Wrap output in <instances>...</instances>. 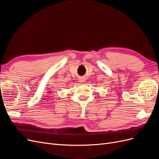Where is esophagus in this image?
<instances>
[{
  "instance_id": "obj_1",
  "label": "esophagus",
  "mask_w": 159,
  "mask_h": 159,
  "mask_svg": "<svg viewBox=\"0 0 159 159\" xmlns=\"http://www.w3.org/2000/svg\"><path fill=\"white\" fill-rule=\"evenodd\" d=\"M85 81V80H84V79H83V78H81V79H80V80H79V82L80 83H81V84H83L84 82Z\"/></svg>"
}]
</instances>
